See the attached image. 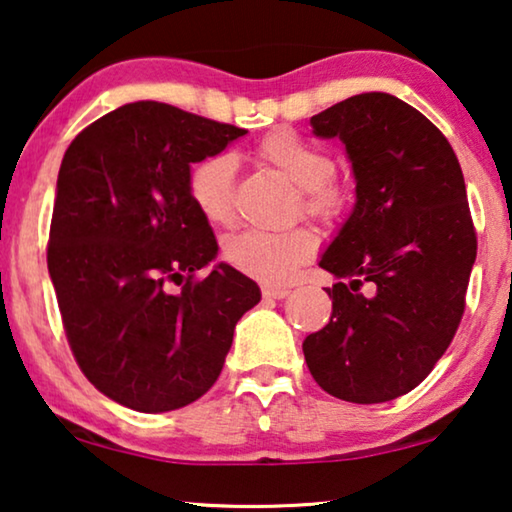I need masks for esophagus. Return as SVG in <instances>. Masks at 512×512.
Segmentation results:
<instances>
[{
    "mask_svg": "<svg viewBox=\"0 0 512 512\" xmlns=\"http://www.w3.org/2000/svg\"><path fill=\"white\" fill-rule=\"evenodd\" d=\"M288 293H291L288 288H272V286L263 288V298L265 300H284Z\"/></svg>",
    "mask_w": 512,
    "mask_h": 512,
    "instance_id": "1",
    "label": "esophagus"
}]
</instances>
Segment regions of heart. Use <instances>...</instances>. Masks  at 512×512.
Returning <instances> with one entry per match:
<instances>
[{"label":"heart","instance_id":"b5f03b06","mask_svg":"<svg viewBox=\"0 0 512 512\" xmlns=\"http://www.w3.org/2000/svg\"><path fill=\"white\" fill-rule=\"evenodd\" d=\"M258 154L281 170L302 191V207L311 217L335 219L342 214L351 189L335 177V161L323 147L300 138L293 131L268 133L258 145ZM235 173L238 159L233 152H214L196 161L189 170V196L210 224H231L235 214ZM316 238L309 228L265 231L244 228L228 235L224 258L228 265L263 284L281 286L314 251Z\"/></svg>","mask_w":512,"mask_h":512}]
</instances>
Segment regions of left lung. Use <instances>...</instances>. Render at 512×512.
Wrapping results in <instances>:
<instances>
[{
    "mask_svg": "<svg viewBox=\"0 0 512 512\" xmlns=\"http://www.w3.org/2000/svg\"><path fill=\"white\" fill-rule=\"evenodd\" d=\"M339 138L355 205L325 247L332 316L305 339L314 381L353 404L416 388L453 342L476 263L464 175L446 136L385 92L355 94L309 120Z\"/></svg>",
    "mask_w": 512,
    "mask_h": 512,
    "instance_id": "1",
    "label": "left lung"
}]
</instances>
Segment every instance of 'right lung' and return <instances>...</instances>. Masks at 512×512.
Instances as JSON below:
<instances>
[{"label":"right lung","mask_w":512,"mask_h":512,"mask_svg":"<svg viewBox=\"0 0 512 512\" xmlns=\"http://www.w3.org/2000/svg\"><path fill=\"white\" fill-rule=\"evenodd\" d=\"M244 129L159 101L103 115L57 175L48 272L71 351L96 390L140 413L182 409L219 379L256 281L217 263L191 164ZM187 278L177 294L169 284Z\"/></svg>","instance_id":"1"}]
</instances>
